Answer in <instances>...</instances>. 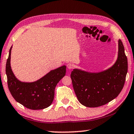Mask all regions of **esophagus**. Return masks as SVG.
Wrapping results in <instances>:
<instances>
[{
  "mask_svg": "<svg viewBox=\"0 0 134 134\" xmlns=\"http://www.w3.org/2000/svg\"><path fill=\"white\" fill-rule=\"evenodd\" d=\"M67 66L68 69H69V70H71V69H72V68H73L74 65H73V64H71V63H69V64H67Z\"/></svg>",
  "mask_w": 134,
  "mask_h": 134,
  "instance_id": "esophagus-1",
  "label": "esophagus"
}]
</instances>
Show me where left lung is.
Listing matches in <instances>:
<instances>
[{"instance_id":"1","label":"left lung","mask_w":134,"mask_h":134,"mask_svg":"<svg viewBox=\"0 0 134 134\" xmlns=\"http://www.w3.org/2000/svg\"><path fill=\"white\" fill-rule=\"evenodd\" d=\"M128 71V60L124 45L118 41V57L112 67L97 72L74 69L72 86L79 101L89 108L105 105L118 96L124 87Z\"/></svg>"}]
</instances>
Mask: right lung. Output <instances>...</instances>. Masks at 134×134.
<instances>
[{
    "label": "right lung",
    "instance_id": "right-lung-1",
    "mask_svg": "<svg viewBox=\"0 0 134 134\" xmlns=\"http://www.w3.org/2000/svg\"><path fill=\"white\" fill-rule=\"evenodd\" d=\"M10 47L6 65L8 86L11 94L18 103L28 109L40 110L53 103L56 85L65 75L66 66L51 70L41 79L32 83H25L15 77L10 67Z\"/></svg>",
    "mask_w": 134,
    "mask_h": 134
}]
</instances>
